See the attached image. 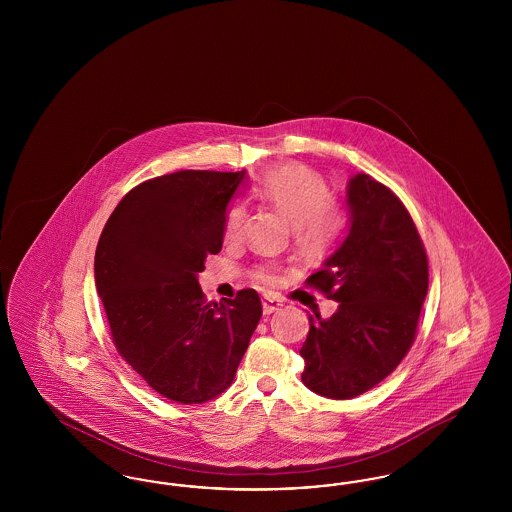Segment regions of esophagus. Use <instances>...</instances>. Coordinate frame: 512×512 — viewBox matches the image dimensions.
<instances>
[{
  "instance_id": "34e87169",
  "label": "esophagus",
  "mask_w": 512,
  "mask_h": 512,
  "mask_svg": "<svg viewBox=\"0 0 512 512\" xmlns=\"http://www.w3.org/2000/svg\"><path fill=\"white\" fill-rule=\"evenodd\" d=\"M280 307H282V303H280V299H276V297L267 295V297L263 299V313H265V315H272V313L278 311Z\"/></svg>"
}]
</instances>
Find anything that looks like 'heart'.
Here are the masks:
<instances>
[{"instance_id":"1","label":"heart","mask_w":512,"mask_h":512,"mask_svg":"<svg viewBox=\"0 0 512 512\" xmlns=\"http://www.w3.org/2000/svg\"><path fill=\"white\" fill-rule=\"evenodd\" d=\"M255 192L290 220L293 242L307 255L320 257L332 251L347 228V215L332 199L324 178L303 165L292 163L265 172ZM244 222V207L234 205L224 219V240L238 242L244 234ZM255 278L263 284L278 280L270 265L257 268Z\"/></svg>"}]
</instances>
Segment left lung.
Returning <instances> with one entry per match:
<instances>
[{
	"label": "left lung",
	"instance_id": "8db88e82",
	"mask_svg": "<svg viewBox=\"0 0 512 512\" xmlns=\"http://www.w3.org/2000/svg\"><path fill=\"white\" fill-rule=\"evenodd\" d=\"M349 234L322 270L307 278L338 301L330 318L309 317L299 355L303 384L351 399L380 384L409 353L428 293V257L401 199L368 174L347 186Z\"/></svg>",
	"mask_w": 512,
	"mask_h": 512
}]
</instances>
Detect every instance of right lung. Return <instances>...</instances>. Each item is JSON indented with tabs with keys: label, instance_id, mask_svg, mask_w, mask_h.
I'll return each instance as SVG.
<instances>
[{
	"label": "right lung",
	"instance_id": "right-lung-1",
	"mask_svg": "<svg viewBox=\"0 0 512 512\" xmlns=\"http://www.w3.org/2000/svg\"><path fill=\"white\" fill-rule=\"evenodd\" d=\"M245 171H178L138 184L96 249V288L119 355L151 390L205 403L226 390L263 315L255 290L207 303L197 282L222 247Z\"/></svg>",
	"mask_w": 512,
	"mask_h": 512
}]
</instances>
